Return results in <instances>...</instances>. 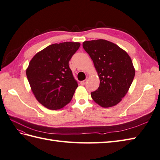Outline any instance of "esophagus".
<instances>
[{
  "instance_id": "34e87169",
  "label": "esophagus",
  "mask_w": 160,
  "mask_h": 160,
  "mask_svg": "<svg viewBox=\"0 0 160 160\" xmlns=\"http://www.w3.org/2000/svg\"><path fill=\"white\" fill-rule=\"evenodd\" d=\"M87 79H86V80H83V81L80 82V84L84 86V85L86 84V83H87Z\"/></svg>"
}]
</instances>
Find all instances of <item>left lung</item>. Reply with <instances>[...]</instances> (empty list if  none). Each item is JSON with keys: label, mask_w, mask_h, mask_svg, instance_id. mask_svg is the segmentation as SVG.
<instances>
[{"label": "left lung", "mask_w": 160, "mask_h": 160, "mask_svg": "<svg viewBox=\"0 0 160 160\" xmlns=\"http://www.w3.org/2000/svg\"><path fill=\"white\" fill-rule=\"evenodd\" d=\"M83 48L93 61L100 84L91 92L93 101L101 107L116 105L128 92L135 75L132 59L124 50L110 41H84Z\"/></svg>", "instance_id": "1"}]
</instances>
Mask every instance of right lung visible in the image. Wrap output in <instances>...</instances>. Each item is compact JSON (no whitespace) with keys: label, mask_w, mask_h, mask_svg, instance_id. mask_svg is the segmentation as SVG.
Masks as SVG:
<instances>
[{"label":"right lung","mask_w":160,"mask_h":160,"mask_svg":"<svg viewBox=\"0 0 160 160\" xmlns=\"http://www.w3.org/2000/svg\"><path fill=\"white\" fill-rule=\"evenodd\" d=\"M80 46L79 42L52 44L33 57L26 76L36 99L44 107L56 110L71 101L77 82L69 61Z\"/></svg>","instance_id":"obj_1"}]
</instances>
